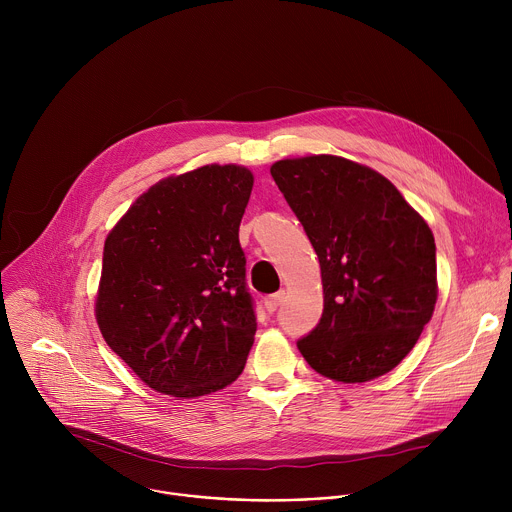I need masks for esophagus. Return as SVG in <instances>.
<instances>
[{
  "instance_id": "obj_1",
  "label": "esophagus",
  "mask_w": 512,
  "mask_h": 512,
  "mask_svg": "<svg viewBox=\"0 0 512 512\" xmlns=\"http://www.w3.org/2000/svg\"><path fill=\"white\" fill-rule=\"evenodd\" d=\"M283 300H285V291H277V294H273V296H269V298H265V310L269 312V314H273L281 304H283Z\"/></svg>"
}]
</instances>
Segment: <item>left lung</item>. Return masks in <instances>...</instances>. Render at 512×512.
Segmentation results:
<instances>
[{"label":"left lung","instance_id":"1","mask_svg":"<svg viewBox=\"0 0 512 512\" xmlns=\"http://www.w3.org/2000/svg\"><path fill=\"white\" fill-rule=\"evenodd\" d=\"M271 176L318 255L324 312L298 340L310 367L367 383L411 352L437 300L433 233L379 172L340 156L285 158Z\"/></svg>","mask_w":512,"mask_h":512}]
</instances>
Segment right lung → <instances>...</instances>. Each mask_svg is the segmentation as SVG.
Listing matches in <instances>:
<instances>
[{
	"mask_svg": "<svg viewBox=\"0 0 512 512\" xmlns=\"http://www.w3.org/2000/svg\"><path fill=\"white\" fill-rule=\"evenodd\" d=\"M251 190V170L235 164L164 178L105 239L99 330L158 393L202 397L245 369L257 322L239 225Z\"/></svg>",
	"mask_w": 512,
	"mask_h": 512,
	"instance_id": "right-lung-1",
	"label": "right lung"
}]
</instances>
